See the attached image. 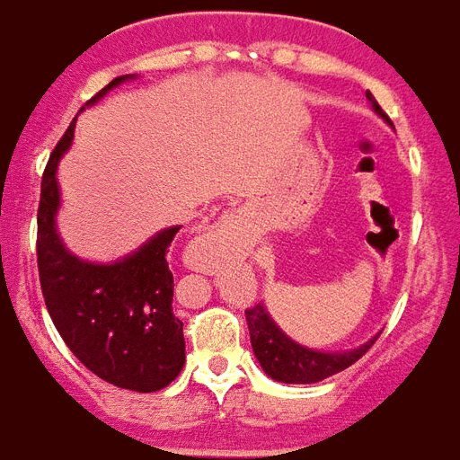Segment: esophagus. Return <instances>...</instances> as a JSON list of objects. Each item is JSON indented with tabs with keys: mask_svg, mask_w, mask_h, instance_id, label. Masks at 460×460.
Wrapping results in <instances>:
<instances>
[{
	"mask_svg": "<svg viewBox=\"0 0 460 460\" xmlns=\"http://www.w3.org/2000/svg\"><path fill=\"white\" fill-rule=\"evenodd\" d=\"M231 229L229 226H215V229H208V231H203V234H198L196 236V241H193V245H198V248H200V245H208V243H212V245H215V243H229L231 241Z\"/></svg>",
	"mask_w": 460,
	"mask_h": 460,
	"instance_id": "esophagus-1",
	"label": "esophagus"
}]
</instances>
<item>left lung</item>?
I'll use <instances>...</instances> for the list:
<instances>
[{
	"label": "left lung",
	"instance_id": "8db88e82",
	"mask_svg": "<svg viewBox=\"0 0 460 460\" xmlns=\"http://www.w3.org/2000/svg\"><path fill=\"white\" fill-rule=\"evenodd\" d=\"M366 99L371 101V108L376 113L392 125L385 111L378 106V101L373 99L371 92H366ZM245 319H248L250 342H252V352L257 361L262 366L271 380L279 383H293V385H309V383H319L323 378H331L335 373L345 371L354 361H359L371 345L378 340L371 338L364 345L345 349V352H323V349H312L300 342L290 340L283 333L281 328L276 326V321L269 316L267 307L262 302L255 305L252 309H245Z\"/></svg>",
	"mask_w": 460,
	"mask_h": 460
}]
</instances>
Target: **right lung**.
Segmentation results:
<instances>
[{"label":"right lung","instance_id":"add662e5","mask_svg":"<svg viewBox=\"0 0 460 460\" xmlns=\"http://www.w3.org/2000/svg\"><path fill=\"white\" fill-rule=\"evenodd\" d=\"M132 80L115 77L87 106ZM75 122L51 153L42 177L37 210V267L44 305L70 352L111 385L132 392H158L184 368V323L172 312L174 279L167 267L170 243L181 226L155 236L122 260L89 262L63 245L56 215L61 191L56 170L73 144Z\"/></svg>","mask_w":460,"mask_h":460}]
</instances>
